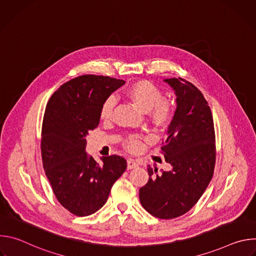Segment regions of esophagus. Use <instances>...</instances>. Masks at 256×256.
Listing matches in <instances>:
<instances>
[{"instance_id": "obj_1", "label": "esophagus", "mask_w": 256, "mask_h": 256, "mask_svg": "<svg viewBox=\"0 0 256 256\" xmlns=\"http://www.w3.org/2000/svg\"><path fill=\"white\" fill-rule=\"evenodd\" d=\"M138 166V164L134 160V159H128V169H134L136 168Z\"/></svg>"}]
</instances>
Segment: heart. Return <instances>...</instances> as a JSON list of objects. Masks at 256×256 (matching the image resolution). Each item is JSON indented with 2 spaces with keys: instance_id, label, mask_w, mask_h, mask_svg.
I'll list each match as a JSON object with an SVG mask.
<instances>
[{
  "instance_id": "b5f03b06",
  "label": "heart",
  "mask_w": 256,
  "mask_h": 256,
  "mask_svg": "<svg viewBox=\"0 0 256 256\" xmlns=\"http://www.w3.org/2000/svg\"><path fill=\"white\" fill-rule=\"evenodd\" d=\"M126 96L136 103L144 112H147L150 120L156 126L167 124L173 116L174 107L172 102L162 97L161 90L149 81H138L132 83L126 90ZM116 100L112 96L107 97L100 108V118L102 120L110 118ZM124 146L132 152H138L142 148V140L138 136H130Z\"/></svg>"
}]
</instances>
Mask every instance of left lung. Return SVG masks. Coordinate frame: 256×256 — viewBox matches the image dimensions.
Segmentation results:
<instances>
[{"label":"left lung","mask_w":256,"mask_h":256,"mask_svg":"<svg viewBox=\"0 0 256 256\" xmlns=\"http://www.w3.org/2000/svg\"><path fill=\"white\" fill-rule=\"evenodd\" d=\"M177 107L162 142V154L172 166L158 173L148 167L149 181L140 202L152 216L169 220L188 212L200 198L214 174L216 136L210 108L202 93L184 79H166Z\"/></svg>","instance_id":"8db88e82"}]
</instances>
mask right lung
Instances as JSON below:
<instances>
[{
  "instance_id": "1",
  "label": "right lung",
  "mask_w": 256,
  "mask_h": 256,
  "mask_svg": "<svg viewBox=\"0 0 256 256\" xmlns=\"http://www.w3.org/2000/svg\"><path fill=\"white\" fill-rule=\"evenodd\" d=\"M124 84L107 76L83 75L62 85L48 102L42 130V164L56 200L75 216L100 210L126 169L122 156L102 157V163H97L85 152L86 136L99 124L103 101Z\"/></svg>"
}]
</instances>
